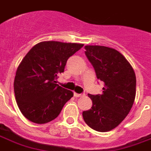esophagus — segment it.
<instances>
[{
  "instance_id": "1",
  "label": "esophagus",
  "mask_w": 151,
  "mask_h": 151,
  "mask_svg": "<svg viewBox=\"0 0 151 151\" xmlns=\"http://www.w3.org/2000/svg\"><path fill=\"white\" fill-rule=\"evenodd\" d=\"M85 94L84 93H74V96L76 97H81V96H84Z\"/></svg>"
}]
</instances>
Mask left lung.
Masks as SVG:
<instances>
[{"mask_svg": "<svg viewBox=\"0 0 151 151\" xmlns=\"http://www.w3.org/2000/svg\"><path fill=\"white\" fill-rule=\"evenodd\" d=\"M85 49L96 78L104 87L101 94H88L93 106L82 112L83 119L95 131L109 132L132 109L136 93L135 73L124 55L115 49L104 46H86Z\"/></svg>", "mask_w": 151, "mask_h": 151, "instance_id": "obj_1", "label": "left lung"}]
</instances>
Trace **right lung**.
Here are the masks:
<instances>
[{
    "instance_id": "1",
    "label": "right lung",
    "mask_w": 151,
    "mask_h": 151,
    "mask_svg": "<svg viewBox=\"0 0 151 151\" xmlns=\"http://www.w3.org/2000/svg\"><path fill=\"white\" fill-rule=\"evenodd\" d=\"M80 43L46 41L34 46L17 68L14 92L17 105L28 120L42 124L55 119L73 92L56 84L68 58Z\"/></svg>"
}]
</instances>
